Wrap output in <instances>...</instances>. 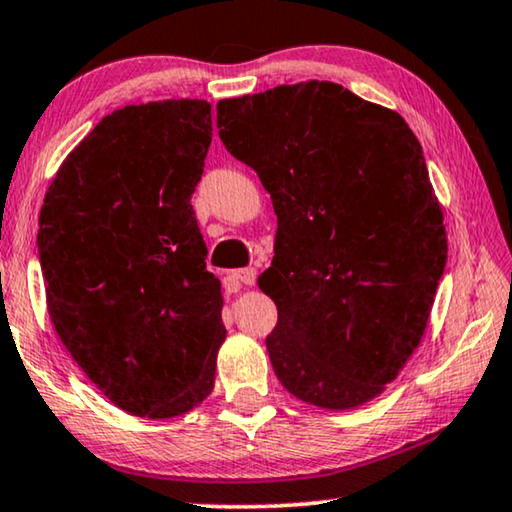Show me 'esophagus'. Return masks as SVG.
<instances>
[{
	"label": "esophagus",
	"mask_w": 512,
	"mask_h": 512,
	"mask_svg": "<svg viewBox=\"0 0 512 512\" xmlns=\"http://www.w3.org/2000/svg\"><path fill=\"white\" fill-rule=\"evenodd\" d=\"M256 281V270L254 267H245V270H233L226 277V286L229 290H238L240 286H251Z\"/></svg>",
	"instance_id": "obj_1"
}]
</instances>
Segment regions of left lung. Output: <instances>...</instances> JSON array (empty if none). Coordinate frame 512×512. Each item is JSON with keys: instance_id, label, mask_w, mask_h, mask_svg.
<instances>
[{"instance_id": "1", "label": "left lung", "mask_w": 512, "mask_h": 512, "mask_svg": "<svg viewBox=\"0 0 512 512\" xmlns=\"http://www.w3.org/2000/svg\"><path fill=\"white\" fill-rule=\"evenodd\" d=\"M217 128L277 212L258 277L279 311L274 373L322 410L368 403L419 348L446 265L419 139L393 109L318 80L219 100Z\"/></svg>"}]
</instances>
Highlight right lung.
<instances>
[{
    "label": "right lung",
    "mask_w": 512,
    "mask_h": 512,
    "mask_svg": "<svg viewBox=\"0 0 512 512\" xmlns=\"http://www.w3.org/2000/svg\"><path fill=\"white\" fill-rule=\"evenodd\" d=\"M212 141L206 100L107 114L61 164L38 217L47 313L123 412L171 419L215 387L226 329L192 194Z\"/></svg>",
    "instance_id": "add662e5"
}]
</instances>
